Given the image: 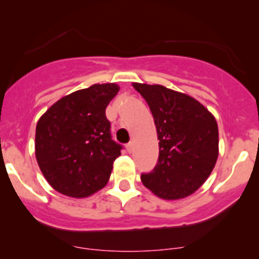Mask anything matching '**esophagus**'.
Masks as SVG:
<instances>
[{
	"label": "esophagus",
	"instance_id": "esophagus-1",
	"mask_svg": "<svg viewBox=\"0 0 259 259\" xmlns=\"http://www.w3.org/2000/svg\"><path fill=\"white\" fill-rule=\"evenodd\" d=\"M133 148H134L133 142H129V144H126V151H127V152L132 153L133 152Z\"/></svg>",
	"mask_w": 259,
	"mask_h": 259
}]
</instances>
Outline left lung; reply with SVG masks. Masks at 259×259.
Here are the masks:
<instances>
[{
    "instance_id": "1",
    "label": "left lung",
    "mask_w": 259,
    "mask_h": 259,
    "mask_svg": "<svg viewBox=\"0 0 259 259\" xmlns=\"http://www.w3.org/2000/svg\"><path fill=\"white\" fill-rule=\"evenodd\" d=\"M146 100L156 124L159 156L141 181L164 200L194 194L208 179L218 158V124L203 105L162 85L134 82Z\"/></svg>"
}]
</instances>
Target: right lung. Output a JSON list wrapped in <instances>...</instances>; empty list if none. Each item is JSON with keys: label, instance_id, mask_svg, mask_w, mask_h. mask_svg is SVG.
<instances>
[{"label": "right lung", "instance_id": "1", "mask_svg": "<svg viewBox=\"0 0 259 259\" xmlns=\"http://www.w3.org/2000/svg\"><path fill=\"white\" fill-rule=\"evenodd\" d=\"M119 86L95 84L62 97L40 118L35 154L56 191L82 198L106 186L123 146L111 135L106 108Z\"/></svg>", "mask_w": 259, "mask_h": 259}]
</instances>
